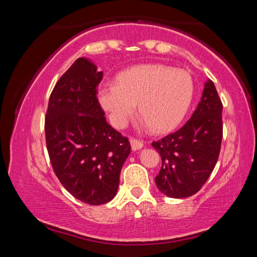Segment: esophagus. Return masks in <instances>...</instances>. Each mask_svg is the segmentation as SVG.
<instances>
[{"label": "esophagus", "instance_id": "1", "mask_svg": "<svg viewBox=\"0 0 257 257\" xmlns=\"http://www.w3.org/2000/svg\"><path fill=\"white\" fill-rule=\"evenodd\" d=\"M130 145H132V149L134 151H137V150H141L143 146H144V143L142 141H138L136 138H132L130 139Z\"/></svg>", "mask_w": 257, "mask_h": 257}]
</instances>
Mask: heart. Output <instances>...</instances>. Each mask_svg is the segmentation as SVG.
Here are the masks:
<instances>
[{
    "mask_svg": "<svg viewBox=\"0 0 257 257\" xmlns=\"http://www.w3.org/2000/svg\"><path fill=\"white\" fill-rule=\"evenodd\" d=\"M194 92V80L186 70L143 64L120 72L116 82H102L97 98L114 127L127 125L138 103L143 124L156 133H165L184 119Z\"/></svg>",
    "mask_w": 257,
    "mask_h": 257,
    "instance_id": "obj_1",
    "label": "heart"
}]
</instances>
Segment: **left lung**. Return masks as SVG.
<instances>
[{"instance_id":"1","label":"left lung","mask_w":257,"mask_h":257,"mask_svg":"<svg viewBox=\"0 0 257 257\" xmlns=\"http://www.w3.org/2000/svg\"><path fill=\"white\" fill-rule=\"evenodd\" d=\"M222 107L215 86L208 79L191 118L176 133L152 143L162 160L155 177L161 193L185 198L193 196L205 184L219 159Z\"/></svg>"}]
</instances>
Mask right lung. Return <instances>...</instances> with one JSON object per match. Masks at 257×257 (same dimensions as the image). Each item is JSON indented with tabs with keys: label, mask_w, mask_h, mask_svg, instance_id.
Returning a JSON list of instances; mask_svg holds the SVG:
<instances>
[{
	"label": "right lung",
	"mask_w": 257,
	"mask_h": 257,
	"mask_svg": "<svg viewBox=\"0 0 257 257\" xmlns=\"http://www.w3.org/2000/svg\"><path fill=\"white\" fill-rule=\"evenodd\" d=\"M102 71L79 58L56 82L45 116L46 147L52 168L73 197L89 205L110 202L130 143L106 122L96 97Z\"/></svg>",
	"instance_id": "obj_1"
}]
</instances>
